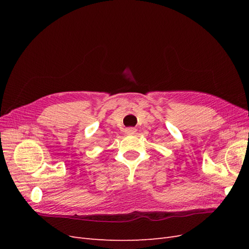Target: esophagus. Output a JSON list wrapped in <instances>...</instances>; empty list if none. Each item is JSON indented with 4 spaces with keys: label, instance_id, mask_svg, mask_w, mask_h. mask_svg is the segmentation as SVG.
<instances>
[{
    "label": "esophagus",
    "instance_id": "1",
    "mask_svg": "<svg viewBox=\"0 0 249 249\" xmlns=\"http://www.w3.org/2000/svg\"><path fill=\"white\" fill-rule=\"evenodd\" d=\"M135 133H136V129H135V127H129V129L125 130V134L127 135H134Z\"/></svg>",
    "mask_w": 249,
    "mask_h": 249
}]
</instances>
